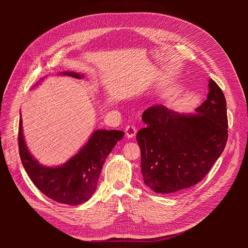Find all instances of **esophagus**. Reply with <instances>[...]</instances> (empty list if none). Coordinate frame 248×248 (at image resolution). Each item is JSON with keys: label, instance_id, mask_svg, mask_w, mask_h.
<instances>
[{"label": "esophagus", "instance_id": "1", "mask_svg": "<svg viewBox=\"0 0 248 248\" xmlns=\"http://www.w3.org/2000/svg\"><path fill=\"white\" fill-rule=\"evenodd\" d=\"M136 131H137V130H136V127H135L134 125H132V124L127 125L126 128H125V134H126L127 138H132V137H134L135 134H136Z\"/></svg>", "mask_w": 248, "mask_h": 248}]
</instances>
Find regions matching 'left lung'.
Segmentation results:
<instances>
[{
    "mask_svg": "<svg viewBox=\"0 0 248 248\" xmlns=\"http://www.w3.org/2000/svg\"><path fill=\"white\" fill-rule=\"evenodd\" d=\"M207 99L195 114H181L163 105L143 112L147 126L136 140L144 184L156 193L170 194L199 183L221 156L228 140L227 103L209 79Z\"/></svg>",
    "mask_w": 248,
    "mask_h": 248,
    "instance_id": "obj_1",
    "label": "left lung"
}]
</instances>
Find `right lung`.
<instances>
[{
    "mask_svg": "<svg viewBox=\"0 0 248 248\" xmlns=\"http://www.w3.org/2000/svg\"><path fill=\"white\" fill-rule=\"evenodd\" d=\"M58 75L78 79L84 78V75L75 72H61ZM42 80L43 78L36 85ZM124 135V132L121 130L96 129L76 155L63 164L48 167L40 164L29 152L23 136L20 115L19 156L30 180L43 194L62 204L79 205L94 194L105 160Z\"/></svg>",
    "mask_w": 248,
    "mask_h": 248,
    "instance_id": "1",
    "label": "right lung"
}]
</instances>
